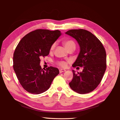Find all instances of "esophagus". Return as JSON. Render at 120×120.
<instances>
[{
  "mask_svg": "<svg viewBox=\"0 0 120 120\" xmlns=\"http://www.w3.org/2000/svg\"><path fill=\"white\" fill-rule=\"evenodd\" d=\"M66 70H64V69H60L59 70V72L60 73H61L62 72H65Z\"/></svg>",
  "mask_w": 120,
  "mask_h": 120,
  "instance_id": "34e87169",
  "label": "esophagus"
}]
</instances>
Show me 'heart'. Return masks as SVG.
Here are the masks:
<instances>
[{"label": "heart", "mask_w": 120, "mask_h": 120, "mask_svg": "<svg viewBox=\"0 0 120 120\" xmlns=\"http://www.w3.org/2000/svg\"><path fill=\"white\" fill-rule=\"evenodd\" d=\"M63 44H64L65 47L66 48H67V49H68V48L69 47L71 46L75 45V43H74L73 41H71V40L65 41L63 42ZM55 46V44H53L52 45V46L50 47V50L51 51L53 50V49H54ZM58 64L59 65H60L62 67H65L67 65V62H65V61H61L58 62Z\"/></svg>", "instance_id": "1"}]
</instances>
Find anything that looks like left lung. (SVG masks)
Instances as JSON below:
<instances>
[{
    "label": "left lung",
    "instance_id": "8db88e82",
    "mask_svg": "<svg viewBox=\"0 0 120 120\" xmlns=\"http://www.w3.org/2000/svg\"><path fill=\"white\" fill-rule=\"evenodd\" d=\"M77 41L80 52L73 67H83L76 74L73 70V78L69 83L76 92L86 94L93 91L101 82L106 68V53L100 41L84 29H72L65 32ZM78 68V67H77Z\"/></svg>",
    "mask_w": 120,
    "mask_h": 120
}]
</instances>
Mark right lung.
I'll return each mask as SVG.
<instances>
[{
  "instance_id": "add662e5",
  "label": "right lung",
  "mask_w": 120,
  "mask_h": 120,
  "mask_svg": "<svg viewBox=\"0 0 120 120\" xmlns=\"http://www.w3.org/2000/svg\"><path fill=\"white\" fill-rule=\"evenodd\" d=\"M61 34L58 30L37 29L26 34L18 44L13 55V68L21 85L28 92H44L59 74L56 68L42 69L40 58L48 55L51 46Z\"/></svg>"
}]
</instances>
